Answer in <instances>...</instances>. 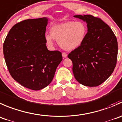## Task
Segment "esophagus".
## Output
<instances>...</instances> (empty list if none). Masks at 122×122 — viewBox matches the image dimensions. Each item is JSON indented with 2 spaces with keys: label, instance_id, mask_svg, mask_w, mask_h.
<instances>
[{
  "label": "esophagus",
  "instance_id": "1",
  "mask_svg": "<svg viewBox=\"0 0 122 122\" xmlns=\"http://www.w3.org/2000/svg\"><path fill=\"white\" fill-rule=\"evenodd\" d=\"M62 56L63 58H66V57H67V54L65 52H63L62 53Z\"/></svg>",
  "mask_w": 122,
  "mask_h": 122
}]
</instances>
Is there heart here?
I'll return each instance as SVG.
<instances>
[{"label":"heart","mask_w":122,"mask_h":122,"mask_svg":"<svg viewBox=\"0 0 122 122\" xmlns=\"http://www.w3.org/2000/svg\"><path fill=\"white\" fill-rule=\"evenodd\" d=\"M87 32V26L82 22H65L53 25L50 29V35L46 34L45 40L51 47L54 45V39L62 49L73 50L82 45Z\"/></svg>","instance_id":"obj_1"}]
</instances>
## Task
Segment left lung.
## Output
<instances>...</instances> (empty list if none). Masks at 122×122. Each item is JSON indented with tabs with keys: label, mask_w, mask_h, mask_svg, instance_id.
<instances>
[{
	"label": "left lung",
	"mask_w": 122,
	"mask_h": 122,
	"mask_svg": "<svg viewBox=\"0 0 122 122\" xmlns=\"http://www.w3.org/2000/svg\"><path fill=\"white\" fill-rule=\"evenodd\" d=\"M73 16L86 22L88 28L82 45L67 56L73 63L74 77L85 86H98L112 75L116 65V37L99 18L91 15Z\"/></svg>",
	"instance_id": "1"
}]
</instances>
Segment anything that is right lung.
Instances as JSON below:
<instances>
[{
  "label": "right lung",
  "instance_id": "obj_1",
  "mask_svg": "<svg viewBox=\"0 0 122 122\" xmlns=\"http://www.w3.org/2000/svg\"><path fill=\"white\" fill-rule=\"evenodd\" d=\"M47 23L45 17L17 23L3 43V55L10 75L24 87L35 91L50 84L62 61L61 52L47 48Z\"/></svg>",
  "mask_w": 122,
  "mask_h": 122
}]
</instances>
